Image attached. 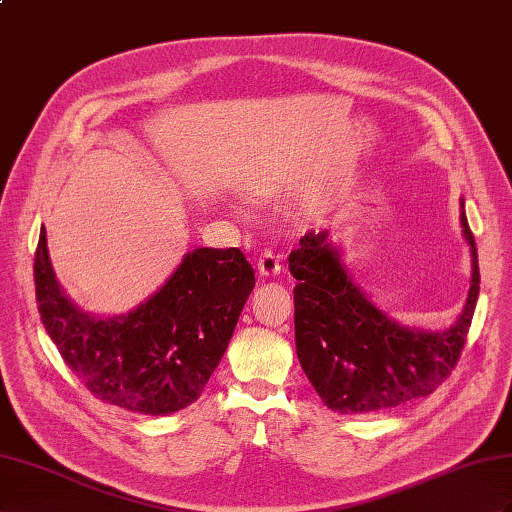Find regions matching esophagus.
Here are the masks:
<instances>
[{"mask_svg": "<svg viewBox=\"0 0 512 512\" xmlns=\"http://www.w3.org/2000/svg\"><path fill=\"white\" fill-rule=\"evenodd\" d=\"M257 268L261 274H264V277H274V274L281 272V261L270 251V248H266V251L261 253L257 259Z\"/></svg>", "mask_w": 512, "mask_h": 512, "instance_id": "34e87169", "label": "esophagus"}]
</instances>
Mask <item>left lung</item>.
I'll list each match as a JSON object with an SVG mask.
<instances>
[{"label": "left lung", "instance_id": "obj_1", "mask_svg": "<svg viewBox=\"0 0 512 512\" xmlns=\"http://www.w3.org/2000/svg\"><path fill=\"white\" fill-rule=\"evenodd\" d=\"M463 207V203H461ZM471 246V287L461 318L443 333L411 331L391 322L352 283L326 233H307L290 253L296 355L313 389L331 411L378 413L435 391L467 342L480 292L476 240L461 214Z\"/></svg>", "mask_w": 512, "mask_h": 512}]
</instances>
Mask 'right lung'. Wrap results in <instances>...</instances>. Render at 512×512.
<instances>
[{
  "mask_svg": "<svg viewBox=\"0 0 512 512\" xmlns=\"http://www.w3.org/2000/svg\"><path fill=\"white\" fill-rule=\"evenodd\" d=\"M34 285L47 335L95 398L168 415L201 396L253 292L255 272L240 248H196L147 303L99 320L62 294L41 229Z\"/></svg>",
  "mask_w": 512,
  "mask_h": 512,
  "instance_id": "right-lung-1",
  "label": "right lung"
}]
</instances>
